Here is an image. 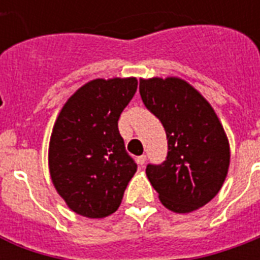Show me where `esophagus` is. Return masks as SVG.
<instances>
[{
	"label": "esophagus",
	"instance_id": "esophagus-1",
	"mask_svg": "<svg viewBox=\"0 0 260 260\" xmlns=\"http://www.w3.org/2000/svg\"><path fill=\"white\" fill-rule=\"evenodd\" d=\"M145 160H147V156H145V155H141V156H138V158H137V162H138V165H140V166H144Z\"/></svg>",
	"mask_w": 260,
	"mask_h": 260
}]
</instances>
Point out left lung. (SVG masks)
Listing matches in <instances>:
<instances>
[{
	"mask_svg": "<svg viewBox=\"0 0 260 260\" xmlns=\"http://www.w3.org/2000/svg\"><path fill=\"white\" fill-rule=\"evenodd\" d=\"M140 95L168 137L166 160L147 165L148 180L168 209H200L220 191L230 165L219 117L194 87L177 77L141 79Z\"/></svg>",
	"mask_w": 260,
	"mask_h": 260,
	"instance_id": "1",
	"label": "left lung"
}]
</instances>
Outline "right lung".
<instances>
[{
    "label": "right lung",
    "mask_w": 260,
    "mask_h": 260,
    "mask_svg": "<svg viewBox=\"0 0 260 260\" xmlns=\"http://www.w3.org/2000/svg\"><path fill=\"white\" fill-rule=\"evenodd\" d=\"M137 79H95L66 102L52 128L51 180L77 215H112L137 172L124 148L117 120L137 91Z\"/></svg>",
    "instance_id": "1"
}]
</instances>
